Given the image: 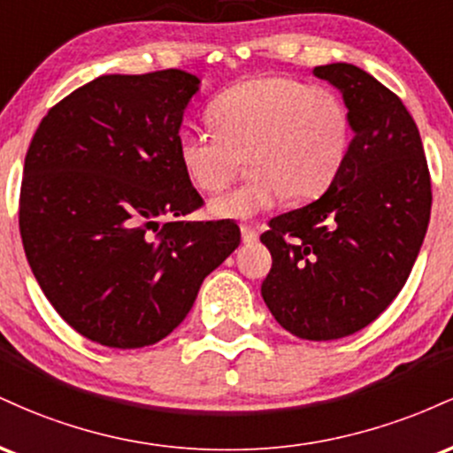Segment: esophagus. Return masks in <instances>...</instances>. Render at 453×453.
Returning a JSON list of instances; mask_svg holds the SVG:
<instances>
[{
	"label": "esophagus",
	"mask_w": 453,
	"mask_h": 453,
	"mask_svg": "<svg viewBox=\"0 0 453 453\" xmlns=\"http://www.w3.org/2000/svg\"><path fill=\"white\" fill-rule=\"evenodd\" d=\"M241 234H242V242L244 244L257 242V238H259V232L256 230V227L247 226V223H244V226H241Z\"/></svg>",
	"instance_id": "esophagus-1"
}]
</instances>
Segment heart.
Segmentation results:
<instances>
[{"label":"heart","mask_w":453,"mask_h":453,"mask_svg":"<svg viewBox=\"0 0 453 453\" xmlns=\"http://www.w3.org/2000/svg\"><path fill=\"white\" fill-rule=\"evenodd\" d=\"M212 134L180 129L176 153L189 183L219 194L249 161L251 179L217 197L211 212L251 219L285 197L306 202L330 189L351 147V117L339 93L288 76H257L217 93L206 108Z\"/></svg>","instance_id":"b5f03b06"}]
</instances>
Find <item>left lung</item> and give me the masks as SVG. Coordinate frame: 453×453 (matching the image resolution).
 Listing matches in <instances>:
<instances>
[{"mask_svg":"<svg viewBox=\"0 0 453 453\" xmlns=\"http://www.w3.org/2000/svg\"><path fill=\"white\" fill-rule=\"evenodd\" d=\"M313 74L342 93L351 147L319 200L270 219L273 268L262 298L306 341H334L375 321L418 259L430 221V173L418 126L396 93L351 64Z\"/></svg>","mask_w":453,"mask_h":453,"instance_id":"1","label":"left lung"}]
</instances>
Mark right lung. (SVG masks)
<instances>
[{"label":"right lung","mask_w":453,"mask_h":453,"mask_svg":"<svg viewBox=\"0 0 453 453\" xmlns=\"http://www.w3.org/2000/svg\"><path fill=\"white\" fill-rule=\"evenodd\" d=\"M200 78L104 74L50 108L20 185L25 256L78 334L114 349L165 339L241 244L230 219L183 221L202 197L176 153Z\"/></svg>","instance_id":"obj_1"}]
</instances>
